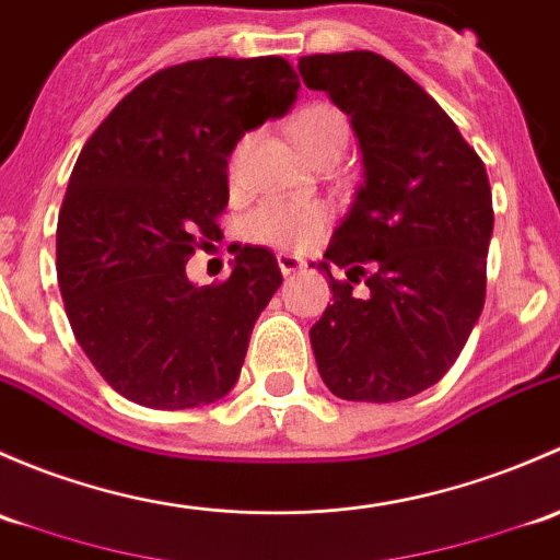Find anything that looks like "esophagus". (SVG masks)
<instances>
[{
    "mask_svg": "<svg viewBox=\"0 0 560 560\" xmlns=\"http://www.w3.org/2000/svg\"><path fill=\"white\" fill-rule=\"evenodd\" d=\"M278 267H280V272L288 278V275L299 272V269L304 267V261L299 256H291V253H278Z\"/></svg>",
    "mask_w": 560,
    "mask_h": 560,
    "instance_id": "34e87169",
    "label": "esophagus"
}]
</instances>
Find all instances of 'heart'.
I'll return each mask as SVG.
<instances>
[{"mask_svg":"<svg viewBox=\"0 0 560 560\" xmlns=\"http://www.w3.org/2000/svg\"><path fill=\"white\" fill-rule=\"evenodd\" d=\"M288 131L315 164L342 155L350 140V120L331 102H307L288 118ZM247 135L240 137L229 153L226 172L237 177L240 159L245 153ZM331 221V210L323 201H293L269 199L250 210L242 221V234L258 245L278 247V250H304L320 237Z\"/></svg>","mask_w":560,"mask_h":560,"instance_id":"1","label":"heart"}]
</instances>
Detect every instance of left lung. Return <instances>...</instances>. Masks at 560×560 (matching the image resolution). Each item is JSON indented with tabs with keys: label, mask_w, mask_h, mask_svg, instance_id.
I'll return each instance as SVG.
<instances>
[{
	"label": "left lung",
	"mask_w": 560,
	"mask_h": 560,
	"mask_svg": "<svg viewBox=\"0 0 560 560\" xmlns=\"http://www.w3.org/2000/svg\"><path fill=\"white\" fill-rule=\"evenodd\" d=\"M299 72L350 115L364 153V183L320 261L346 278L328 273L334 304L310 328L318 372L339 399H409L445 377L486 304V164L451 115L380 54L302 56Z\"/></svg>",
	"instance_id": "8db88e82"
}]
</instances>
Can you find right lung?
Segmentation results:
<instances>
[{
    "instance_id": "1",
    "label": "right lung",
    "mask_w": 560,
    "mask_h": 560,
    "mask_svg": "<svg viewBox=\"0 0 560 560\" xmlns=\"http://www.w3.org/2000/svg\"><path fill=\"white\" fill-rule=\"evenodd\" d=\"M299 74L280 56L196 59L126 94L74 161L56 226V275L74 339L120 396L188 409L226 396L280 288L269 247L245 245L223 282L186 264L221 234L226 155L288 113Z\"/></svg>"
}]
</instances>
